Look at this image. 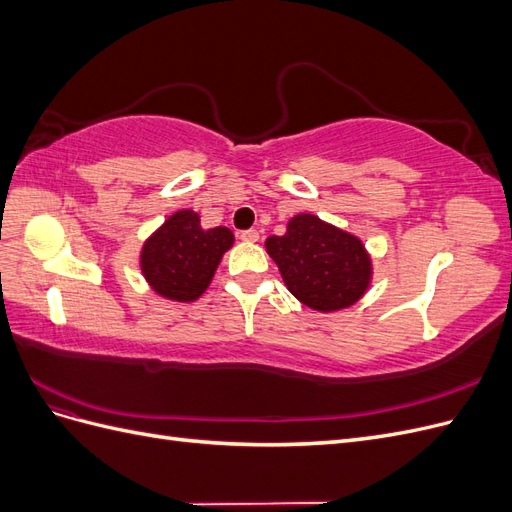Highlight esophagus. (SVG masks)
<instances>
[{"label":"esophagus","instance_id":"34e87169","mask_svg":"<svg viewBox=\"0 0 512 512\" xmlns=\"http://www.w3.org/2000/svg\"><path fill=\"white\" fill-rule=\"evenodd\" d=\"M239 239H241V241H245V243H256V241L260 239V232H258V230H254V228H250V230H243L241 235H239Z\"/></svg>","mask_w":512,"mask_h":512}]
</instances>
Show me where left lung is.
I'll list each match as a JSON object with an SVG mask.
<instances>
[{
    "instance_id": "8db88e82",
    "label": "left lung",
    "mask_w": 512,
    "mask_h": 512,
    "mask_svg": "<svg viewBox=\"0 0 512 512\" xmlns=\"http://www.w3.org/2000/svg\"><path fill=\"white\" fill-rule=\"evenodd\" d=\"M265 247L286 288L322 314L359 303L374 280L365 243L314 213L292 215L284 235L269 237Z\"/></svg>"
}]
</instances>
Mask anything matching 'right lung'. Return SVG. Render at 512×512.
Returning <instances> with one entry per match:
<instances>
[{
	"mask_svg": "<svg viewBox=\"0 0 512 512\" xmlns=\"http://www.w3.org/2000/svg\"><path fill=\"white\" fill-rule=\"evenodd\" d=\"M232 245L230 228H203L196 211L179 209L145 239L138 265L147 286L160 297L194 303L209 288Z\"/></svg>",
	"mask_w": 512,
	"mask_h": 512,
	"instance_id": "add662e5",
	"label": "right lung"
}]
</instances>
